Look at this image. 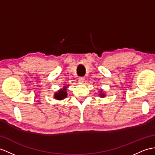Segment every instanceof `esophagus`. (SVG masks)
Wrapping results in <instances>:
<instances>
[{
	"instance_id": "obj_1",
	"label": "esophagus",
	"mask_w": 155,
	"mask_h": 155,
	"mask_svg": "<svg viewBox=\"0 0 155 155\" xmlns=\"http://www.w3.org/2000/svg\"><path fill=\"white\" fill-rule=\"evenodd\" d=\"M84 80H85V79H84V77H80V78H78V81H79V82L81 83V84H82V83H84Z\"/></svg>"
}]
</instances>
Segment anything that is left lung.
<instances>
[{
  "instance_id": "left-lung-1",
  "label": "left lung",
  "mask_w": 155,
  "mask_h": 155,
  "mask_svg": "<svg viewBox=\"0 0 155 155\" xmlns=\"http://www.w3.org/2000/svg\"><path fill=\"white\" fill-rule=\"evenodd\" d=\"M100 93H99V96H100L101 97H105L104 93H103V91H100Z\"/></svg>"
}]
</instances>
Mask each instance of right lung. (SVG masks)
<instances>
[{
	"label": "right lung",
	"mask_w": 155,
	"mask_h": 155,
	"mask_svg": "<svg viewBox=\"0 0 155 155\" xmlns=\"http://www.w3.org/2000/svg\"><path fill=\"white\" fill-rule=\"evenodd\" d=\"M67 86H64L61 89L58 91L57 92H56L54 94V98L57 100H62L67 97Z\"/></svg>",
	"instance_id": "1"
}]
</instances>
